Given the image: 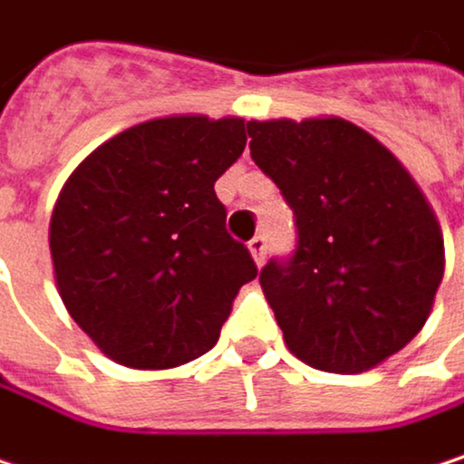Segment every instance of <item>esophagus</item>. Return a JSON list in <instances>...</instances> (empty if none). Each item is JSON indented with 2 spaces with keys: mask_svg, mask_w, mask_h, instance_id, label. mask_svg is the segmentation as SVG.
<instances>
[{
  "mask_svg": "<svg viewBox=\"0 0 464 464\" xmlns=\"http://www.w3.org/2000/svg\"><path fill=\"white\" fill-rule=\"evenodd\" d=\"M248 251H251V256H254V262L262 267L265 265V254H267V240L262 237V235H256L251 243H248Z\"/></svg>",
  "mask_w": 464,
  "mask_h": 464,
  "instance_id": "obj_1",
  "label": "esophagus"
}]
</instances>
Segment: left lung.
I'll return each instance as SVG.
<instances>
[{
	"instance_id": "8db88e82",
	"label": "left lung",
	"mask_w": 464,
	"mask_h": 464,
	"mask_svg": "<svg viewBox=\"0 0 464 464\" xmlns=\"http://www.w3.org/2000/svg\"><path fill=\"white\" fill-rule=\"evenodd\" d=\"M251 159L295 210L297 251L262 292L289 351L324 372H364L432 314L443 235L419 183L346 118L248 121Z\"/></svg>"
}]
</instances>
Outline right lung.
<instances>
[{
	"label": "right lung",
	"mask_w": 464,
	"mask_h": 464,
	"mask_svg": "<svg viewBox=\"0 0 464 464\" xmlns=\"http://www.w3.org/2000/svg\"><path fill=\"white\" fill-rule=\"evenodd\" d=\"M246 140V118H150L94 148L62 186L48 229L56 289L118 364L169 370L202 356L256 278L213 188Z\"/></svg>",
	"instance_id": "obj_1"
}]
</instances>
